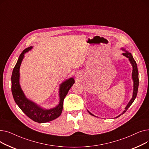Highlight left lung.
<instances>
[{"label": "left lung", "mask_w": 149, "mask_h": 149, "mask_svg": "<svg viewBox=\"0 0 149 149\" xmlns=\"http://www.w3.org/2000/svg\"><path fill=\"white\" fill-rule=\"evenodd\" d=\"M122 49L123 51H124L125 52L124 53H123V55L124 56H125L126 57H127V58H129V60L130 61V63L132 65L133 67V70H132V80L133 81H134V92H133V95H132V99L130 100V101L129 102V103L127 104V105L126 106V107H125V110L118 116H117L116 118H118L120 116H121V115H123V113H124L127 111V109H129V107L132 105V104L134 102L135 99L136 97V95L138 93V86H139V78H138V68H137V64L136 61H135L134 57H133L131 53H130L129 52L125 50L124 48H122ZM88 112L92 116H95L94 115H93L92 113H91L89 111H88ZM97 117V116H96Z\"/></svg>", "instance_id": "left-lung-1"}]
</instances>
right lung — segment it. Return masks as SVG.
Instances as JSON below:
<instances>
[{
  "instance_id": "right-lung-1",
  "label": "right lung",
  "mask_w": 149,
  "mask_h": 149,
  "mask_svg": "<svg viewBox=\"0 0 149 149\" xmlns=\"http://www.w3.org/2000/svg\"><path fill=\"white\" fill-rule=\"evenodd\" d=\"M32 48V46L28 47L23 50L20 55L17 63L13 69L11 75V91L15 103L18 105L23 113L32 120L38 123H43L56 119L61 115L64 99L75 81L73 78H70L60 84L59 89L60 102L58 105L54 108L51 109H43L28 99L22 90L19 83V70L25 54Z\"/></svg>"
}]
</instances>
